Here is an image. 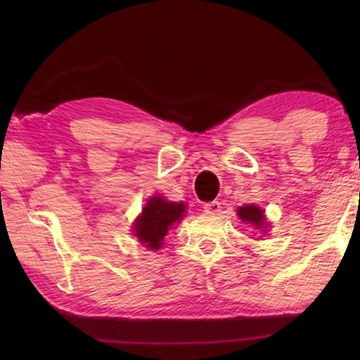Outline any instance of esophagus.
Segmentation results:
<instances>
[{
  "mask_svg": "<svg viewBox=\"0 0 360 360\" xmlns=\"http://www.w3.org/2000/svg\"><path fill=\"white\" fill-rule=\"evenodd\" d=\"M203 210H205V213H208V214H218L221 211V203L219 201H210V203H206L203 206Z\"/></svg>",
  "mask_w": 360,
  "mask_h": 360,
  "instance_id": "esophagus-1",
  "label": "esophagus"
}]
</instances>
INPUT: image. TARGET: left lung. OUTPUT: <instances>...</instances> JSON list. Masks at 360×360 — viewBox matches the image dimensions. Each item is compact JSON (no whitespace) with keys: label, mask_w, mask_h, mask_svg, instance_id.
Masks as SVG:
<instances>
[{"label":"left lung","mask_w":360,"mask_h":360,"mask_svg":"<svg viewBox=\"0 0 360 360\" xmlns=\"http://www.w3.org/2000/svg\"><path fill=\"white\" fill-rule=\"evenodd\" d=\"M238 216L240 218V221H243V223L255 226V229L265 231V228H269V226L265 224L264 210H260L259 206H255V205L240 206V208L238 210Z\"/></svg>","instance_id":"left-lung-1"}]
</instances>
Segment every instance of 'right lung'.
<instances>
[{
  "label": "right lung",
  "instance_id": "obj_1",
  "mask_svg": "<svg viewBox=\"0 0 360 360\" xmlns=\"http://www.w3.org/2000/svg\"><path fill=\"white\" fill-rule=\"evenodd\" d=\"M185 208V203H175V201H167L162 196H152L134 221L132 226L134 236H137L139 243L146 248L160 249L169 229L184 218Z\"/></svg>",
  "mask_w": 360,
  "mask_h": 360
}]
</instances>
